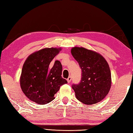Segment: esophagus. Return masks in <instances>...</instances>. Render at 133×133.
Here are the masks:
<instances>
[{"label":"esophagus","instance_id":"obj_1","mask_svg":"<svg viewBox=\"0 0 133 133\" xmlns=\"http://www.w3.org/2000/svg\"><path fill=\"white\" fill-rule=\"evenodd\" d=\"M71 79H72L71 77H69L67 79V82H68V83H70L71 81Z\"/></svg>","mask_w":133,"mask_h":133}]
</instances>
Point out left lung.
Returning <instances> with one entry per match:
<instances>
[{
	"mask_svg": "<svg viewBox=\"0 0 133 133\" xmlns=\"http://www.w3.org/2000/svg\"><path fill=\"white\" fill-rule=\"evenodd\" d=\"M71 52L82 70L80 82L72 85L76 98L86 104L99 102L111 87V72L108 63L98 53L83 47H74Z\"/></svg>",
	"mask_w": 133,
	"mask_h": 133,
	"instance_id": "obj_1",
	"label": "left lung"
}]
</instances>
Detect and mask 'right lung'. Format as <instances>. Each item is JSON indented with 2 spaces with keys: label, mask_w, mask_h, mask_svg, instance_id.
Masks as SVG:
<instances>
[{
  "label": "right lung",
  "mask_w": 133,
  "mask_h": 133,
  "mask_svg": "<svg viewBox=\"0 0 133 133\" xmlns=\"http://www.w3.org/2000/svg\"><path fill=\"white\" fill-rule=\"evenodd\" d=\"M61 49L46 48L32 54L23 64L20 79L22 91L31 101L40 104L54 99V95L60 87L67 83L62 77V66L60 61H55L49 70L51 62Z\"/></svg>",
  "instance_id": "1"
}]
</instances>
